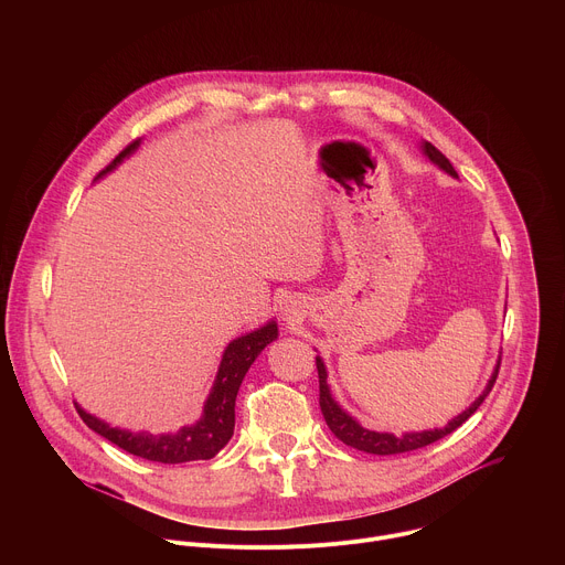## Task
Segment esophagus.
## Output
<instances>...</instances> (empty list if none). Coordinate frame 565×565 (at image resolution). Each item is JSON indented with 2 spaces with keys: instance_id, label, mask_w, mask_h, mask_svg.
Segmentation results:
<instances>
[{
  "instance_id": "34e87169",
  "label": "esophagus",
  "mask_w": 565,
  "mask_h": 565,
  "mask_svg": "<svg viewBox=\"0 0 565 565\" xmlns=\"http://www.w3.org/2000/svg\"><path fill=\"white\" fill-rule=\"evenodd\" d=\"M281 317H284V321H295V317H299L297 303H292L290 299H286L284 306H281Z\"/></svg>"
}]
</instances>
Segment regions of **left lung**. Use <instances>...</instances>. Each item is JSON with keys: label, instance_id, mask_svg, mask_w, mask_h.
Masks as SVG:
<instances>
[{"label": "left lung", "instance_id": "8db88e82", "mask_svg": "<svg viewBox=\"0 0 565 565\" xmlns=\"http://www.w3.org/2000/svg\"><path fill=\"white\" fill-rule=\"evenodd\" d=\"M420 149H423V153L431 160V163L438 166L445 174L458 179V174H456V170L451 168L449 160H447L431 142L423 140V142H420ZM315 362H317V375H319V407H321V414H324V420H327L329 429H331L344 445H349V447H353V449H360V451H366V454H377V456H391V454H405V451H414V449L427 447V445H431V443L445 438L447 434L456 431V429L482 405V399H486V397L490 395V391H492V386H494V382H497V375H499L501 355H499V360H497V366H494V371H492V375H490L486 388H482V393L471 402V405H469L462 414H458L456 418H451V420H449L445 427H440V429L407 431V434H402V436L386 434V431H371V429L362 427L347 409H342L340 402L333 397L331 386H329V382H327L329 371H327L324 360H321V358L317 355Z\"/></svg>", "mask_w": 565, "mask_h": 565}]
</instances>
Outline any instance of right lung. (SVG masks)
I'll list each match as a JSON object with an SVG mask.
<instances>
[{"label": "right lung", "instance_id": "right-lung-1", "mask_svg": "<svg viewBox=\"0 0 565 565\" xmlns=\"http://www.w3.org/2000/svg\"><path fill=\"white\" fill-rule=\"evenodd\" d=\"M140 147V140L131 142L127 149H122L107 170H103L98 179L114 172L125 158H129ZM279 335L277 321L270 319L264 327L244 333L241 338H234L221 358L214 384L210 388V395L203 405V414L194 425H185L174 434H149V431H129L120 427H111L109 423L96 418L94 414L85 412L79 405H75L79 418L85 420L89 429L100 434L103 438L111 440L120 449L140 456L145 460L153 462H190V460H210L214 458L232 438L234 434V402L241 382H244L248 369L259 358V353L275 342Z\"/></svg>", "mask_w": 565, "mask_h": 565}]
</instances>
